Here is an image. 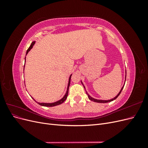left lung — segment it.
I'll use <instances>...</instances> for the list:
<instances>
[{
	"instance_id": "obj_1",
	"label": "left lung",
	"mask_w": 148,
	"mask_h": 148,
	"mask_svg": "<svg viewBox=\"0 0 148 148\" xmlns=\"http://www.w3.org/2000/svg\"><path fill=\"white\" fill-rule=\"evenodd\" d=\"M83 86H84V85H83ZM123 87L122 88V89H121V91H120V92L118 94V95L116 96L115 97H114V99H110V100H108V101H102V100H97V99H94V98H92V97H91L90 96H89L88 94L87 93V92H86V95H88V98L89 99H90L91 101H95V102H100V103H106V102H110V101H114V100H115V99H117V97L120 95V94L121 93V92H122V89H123Z\"/></svg>"
}]
</instances>
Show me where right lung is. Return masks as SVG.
I'll return each instance as SVG.
<instances>
[{"instance_id":"right-lung-1","label":"right lung","mask_w":148,"mask_h":148,"mask_svg":"<svg viewBox=\"0 0 148 148\" xmlns=\"http://www.w3.org/2000/svg\"><path fill=\"white\" fill-rule=\"evenodd\" d=\"M35 43V41H33L32 43H31V46H29V47L27 51H26V54L28 53V52L31 50V49L33 47V45ZM26 59V57L25 58V60ZM25 67V66H24ZM71 75H70V78H69V84H68V88H67V91L65 94V95L64 96V97L62 98V99H60V101H57L56 102H53V103H39V102H38V104L41 105V106H45V107H52V106H57V105H59V104H61L62 103H63L67 98V96H68V94H69V86H70V79H71Z\"/></svg>"}]
</instances>
